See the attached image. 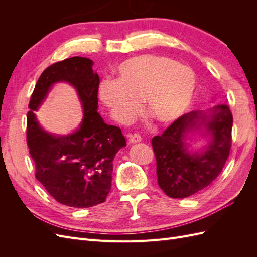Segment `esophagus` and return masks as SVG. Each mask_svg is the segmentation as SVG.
Segmentation results:
<instances>
[{"label": "esophagus", "instance_id": "obj_1", "mask_svg": "<svg viewBox=\"0 0 257 257\" xmlns=\"http://www.w3.org/2000/svg\"><path fill=\"white\" fill-rule=\"evenodd\" d=\"M141 142H142L141 135H138V134L130 135V138H128V143L130 144H137V143H141Z\"/></svg>", "mask_w": 257, "mask_h": 257}]
</instances>
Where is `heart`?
<instances>
[{
	"instance_id": "b5f03b06",
	"label": "heart",
	"mask_w": 257,
	"mask_h": 257,
	"mask_svg": "<svg viewBox=\"0 0 257 257\" xmlns=\"http://www.w3.org/2000/svg\"><path fill=\"white\" fill-rule=\"evenodd\" d=\"M118 79H105L98 94L119 122L130 121L144 99L147 111L161 124L177 121L190 109L197 89L189 66L166 57L144 54L122 62Z\"/></svg>"
}]
</instances>
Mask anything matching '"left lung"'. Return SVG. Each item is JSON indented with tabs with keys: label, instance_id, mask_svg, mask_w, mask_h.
Wrapping results in <instances>:
<instances>
[{
	"label": "left lung",
	"instance_id": "left-lung-1",
	"mask_svg": "<svg viewBox=\"0 0 257 257\" xmlns=\"http://www.w3.org/2000/svg\"><path fill=\"white\" fill-rule=\"evenodd\" d=\"M232 114L227 105L183 114L152 138L159 186L167 196L185 198L207 188L220 175L231 147ZM193 134L207 144L193 151Z\"/></svg>",
	"mask_w": 257,
	"mask_h": 257
}]
</instances>
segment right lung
Masks as SVG:
<instances>
[{"label": "right lung", "mask_w": 257, "mask_h": 257, "mask_svg": "<svg viewBox=\"0 0 257 257\" xmlns=\"http://www.w3.org/2000/svg\"><path fill=\"white\" fill-rule=\"evenodd\" d=\"M92 66V60L73 57L46 68L35 84L27 116V142L36 179L58 203L74 208L104 203L111 188L112 161L126 146L120 127L108 125L97 112L99 77ZM58 82L73 85L84 111L79 128L67 136L48 134L35 114Z\"/></svg>", "instance_id": "obj_1"}]
</instances>
